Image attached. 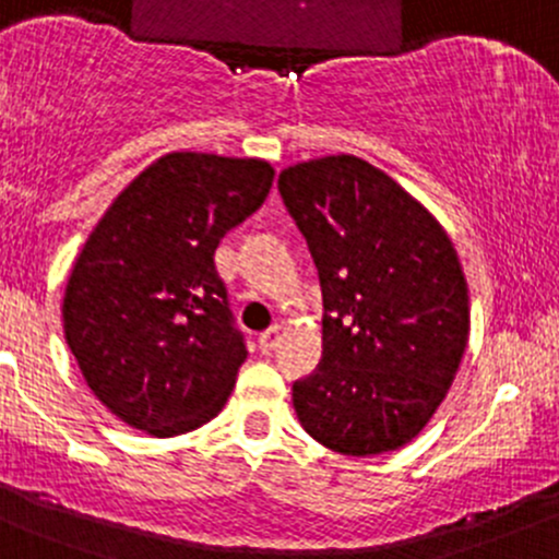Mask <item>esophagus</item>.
I'll use <instances>...</instances> for the list:
<instances>
[{
    "mask_svg": "<svg viewBox=\"0 0 559 559\" xmlns=\"http://www.w3.org/2000/svg\"><path fill=\"white\" fill-rule=\"evenodd\" d=\"M280 338H282V328L272 325L269 331H263L261 336H258V344H261L263 353H272V349L280 347Z\"/></svg>",
    "mask_w": 559,
    "mask_h": 559,
    "instance_id": "34e87169",
    "label": "esophagus"
}]
</instances>
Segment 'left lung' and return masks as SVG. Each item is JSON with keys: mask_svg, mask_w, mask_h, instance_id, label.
I'll use <instances>...</instances> for the list:
<instances>
[{"mask_svg": "<svg viewBox=\"0 0 559 559\" xmlns=\"http://www.w3.org/2000/svg\"><path fill=\"white\" fill-rule=\"evenodd\" d=\"M280 193L322 287V358L293 382L304 430L353 457L408 444L468 344L452 239L393 177L355 155L287 166Z\"/></svg>", "mask_w": 559, "mask_h": 559, "instance_id": "obj_1", "label": "left lung"}]
</instances>
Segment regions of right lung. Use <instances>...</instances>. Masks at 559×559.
<instances>
[{"mask_svg":"<svg viewBox=\"0 0 559 559\" xmlns=\"http://www.w3.org/2000/svg\"><path fill=\"white\" fill-rule=\"evenodd\" d=\"M258 158L169 153L112 201L80 250L64 293V336L115 417L151 436L210 423L245 364L221 239L272 188Z\"/></svg>","mask_w":559,"mask_h":559,"instance_id":"1","label":"right lung"}]
</instances>
